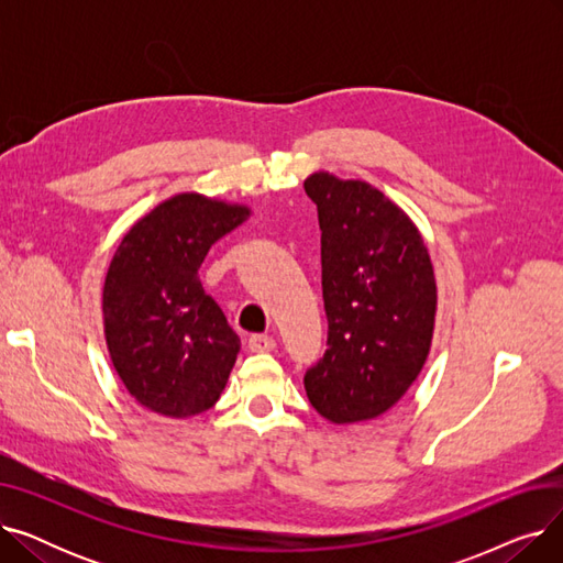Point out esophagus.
Segmentation results:
<instances>
[{
	"label": "esophagus",
	"mask_w": 563,
	"mask_h": 563,
	"mask_svg": "<svg viewBox=\"0 0 563 563\" xmlns=\"http://www.w3.org/2000/svg\"><path fill=\"white\" fill-rule=\"evenodd\" d=\"M249 349L255 353H264V351H274L276 349V340L272 335H262L255 333L249 338Z\"/></svg>",
	"instance_id": "obj_1"
}]
</instances>
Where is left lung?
Listing matches in <instances>:
<instances>
[{
    "label": "left lung",
    "mask_w": 563,
    "mask_h": 563,
    "mask_svg": "<svg viewBox=\"0 0 563 563\" xmlns=\"http://www.w3.org/2000/svg\"><path fill=\"white\" fill-rule=\"evenodd\" d=\"M321 228L323 358L306 369L312 408L335 424L378 418L418 378L431 346L435 280L418 228L361 180L303 183Z\"/></svg>",
    "instance_id": "1"
}]
</instances>
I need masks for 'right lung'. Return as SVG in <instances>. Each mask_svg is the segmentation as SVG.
<instances>
[{
    "label": "right lung",
    "mask_w": 563,
    "mask_h": 563,
    "mask_svg": "<svg viewBox=\"0 0 563 563\" xmlns=\"http://www.w3.org/2000/svg\"><path fill=\"white\" fill-rule=\"evenodd\" d=\"M246 219V207L180 194L118 246L104 280V335L118 376L147 410L191 418L221 397L242 344L198 269Z\"/></svg>",
    "instance_id": "1"
}]
</instances>
